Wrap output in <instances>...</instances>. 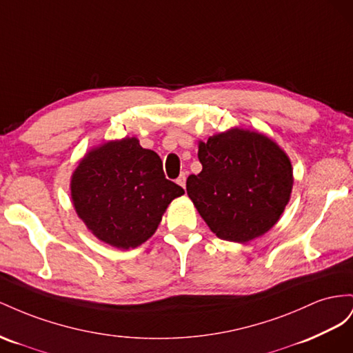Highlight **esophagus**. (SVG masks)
<instances>
[{"mask_svg":"<svg viewBox=\"0 0 353 353\" xmlns=\"http://www.w3.org/2000/svg\"><path fill=\"white\" fill-rule=\"evenodd\" d=\"M186 176H188V173H186V171H183V173L180 174V176L177 177V180H176L177 185H180L182 188H186Z\"/></svg>","mask_w":353,"mask_h":353,"instance_id":"obj_1","label":"esophagus"}]
</instances>
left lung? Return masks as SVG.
Instances as JSON below:
<instances>
[{"mask_svg": "<svg viewBox=\"0 0 353 353\" xmlns=\"http://www.w3.org/2000/svg\"><path fill=\"white\" fill-rule=\"evenodd\" d=\"M199 174L186 190L213 232L247 243L274 226L288 204L293 168L288 157L266 136L232 128L199 142Z\"/></svg>", "mask_w": 353, "mask_h": 353, "instance_id": "1", "label": "left lung"}]
</instances>
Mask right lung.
I'll return each instance as SVG.
<instances>
[{"mask_svg":"<svg viewBox=\"0 0 353 353\" xmlns=\"http://www.w3.org/2000/svg\"><path fill=\"white\" fill-rule=\"evenodd\" d=\"M183 194L165 179L161 158L134 137L88 152L70 182L74 207L87 228L123 250L152 236L168 204Z\"/></svg>","mask_w":353,"mask_h":353,"instance_id":"1","label":"right lung"}]
</instances>
